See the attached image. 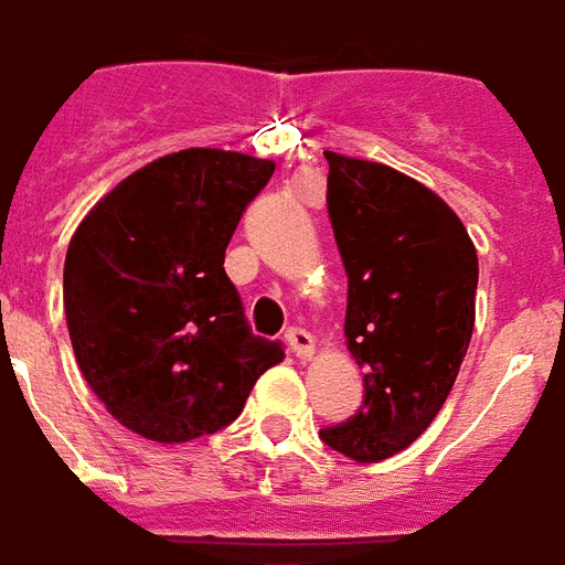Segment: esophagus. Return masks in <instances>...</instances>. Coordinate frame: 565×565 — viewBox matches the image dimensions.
<instances>
[{"mask_svg": "<svg viewBox=\"0 0 565 565\" xmlns=\"http://www.w3.org/2000/svg\"><path fill=\"white\" fill-rule=\"evenodd\" d=\"M286 342L300 360H309V358H312V351H316V339H312V333H309V330H303V328L288 330Z\"/></svg>", "mask_w": 565, "mask_h": 565, "instance_id": "34e87169", "label": "esophagus"}]
</instances>
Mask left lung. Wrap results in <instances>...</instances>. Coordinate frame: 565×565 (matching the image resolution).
Instances as JSON below:
<instances>
[{"label": "left lung", "mask_w": 565, "mask_h": 565, "mask_svg": "<svg viewBox=\"0 0 565 565\" xmlns=\"http://www.w3.org/2000/svg\"><path fill=\"white\" fill-rule=\"evenodd\" d=\"M328 214L348 274L345 342L363 405L321 440L360 465L390 459L444 408L477 318L468 228L428 186L372 160L324 151Z\"/></svg>", "instance_id": "1"}]
</instances>
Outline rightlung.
<instances>
[{"label": "right lung", "instance_id": "1", "mask_svg": "<svg viewBox=\"0 0 565 565\" xmlns=\"http://www.w3.org/2000/svg\"><path fill=\"white\" fill-rule=\"evenodd\" d=\"M270 160L184 148L116 184L76 226L65 318L76 363L113 417L157 444L214 435L244 411L279 342L253 337L226 247Z\"/></svg>", "mask_w": 565, "mask_h": 565}]
</instances>
